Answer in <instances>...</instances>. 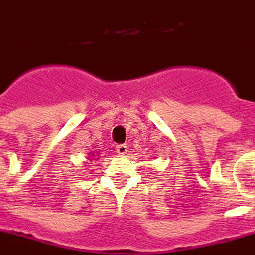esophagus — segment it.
<instances>
[{
  "label": "esophagus",
  "instance_id": "1",
  "mask_svg": "<svg viewBox=\"0 0 255 255\" xmlns=\"http://www.w3.org/2000/svg\"><path fill=\"white\" fill-rule=\"evenodd\" d=\"M116 151L118 155H124L128 153V146L126 145H117L116 146Z\"/></svg>",
  "mask_w": 255,
  "mask_h": 255
}]
</instances>
